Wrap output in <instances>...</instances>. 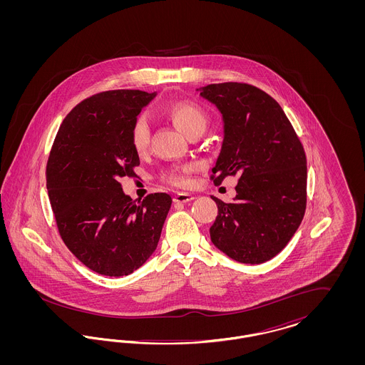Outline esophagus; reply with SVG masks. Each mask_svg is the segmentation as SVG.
<instances>
[{"instance_id":"esophagus-1","label":"esophagus","mask_w":365,"mask_h":365,"mask_svg":"<svg viewBox=\"0 0 365 365\" xmlns=\"http://www.w3.org/2000/svg\"><path fill=\"white\" fill-rule=\"evenodd\" d=\"M191 200H194V195L189 192H178L174 197L175 202H189Z\"/></svg>"}]
</instances>
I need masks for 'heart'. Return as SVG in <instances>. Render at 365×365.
Listing matches in <instances>:
<instances>
[{
  "label": "heart",
  "instance_id": "heart-1",
  "mask_svg": "<svg viewBox=\"0 0 365 365\" xmlns=\"http://www.w3.org/2000/svg\"><path fill=\"white\" fill-rule=\"evenodd\" d=\"M168 116L175 125L190 138L194 134H204L208 127V115L207 112L192 101H176L170 105ZM150 142V125L145 115L138 116L131 127V145L137 153H143L149 148ZM194 171L191 164L174 165L164 171L163 178L176 186H185L190 182L189 175Z\"/></svg>",
  "mask_w": 365,
  "mask_h": 365
}]
</instances>
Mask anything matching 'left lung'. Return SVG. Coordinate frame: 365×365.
<instances>
[{
	"mask_svg": "<svg viewBox=\"0 0 365 365\" xmlns=\"http://www.w3.org/2000/svg\"><path fill=\"white\" fill-rule=\"evenodd\" d=\"M223 118L225 138L212 168L217 186L238 175L232 202L217 204L212 243L232 260L261 264L275 257L301 225L307 208V157L280 105L238 82L197 88Z\"/></svg>",
	"mask_w": 365,
	"mask_h": 365,
	"instance_id": "obj_1",
	"label": "left lung"
}]
</instances>
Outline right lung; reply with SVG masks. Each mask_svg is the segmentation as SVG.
<instances>
[{"label": "right lung", "instance_id": "obj_1", "mask_svg": "<svg viewBox=\"0 0 365 365\" xmlns=\"http://www.w3.org/2000/svg\"><path fill=\"white\" fill-rule=\"evenodd\" d=\"M156 93L110 90L76 105L63 120L46 165V187L58 232L91 271L124 277L145 264L161 235L173 198L125 195L123 176H134L138 153L131 127Z\"/></svg>", "mask_w": 365, "mask_h": 365}]
</instances>
